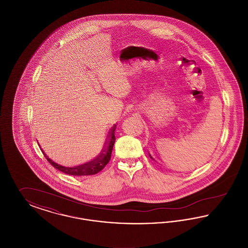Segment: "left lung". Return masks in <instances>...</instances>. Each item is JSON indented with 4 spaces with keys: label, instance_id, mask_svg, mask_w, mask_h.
<instances>
[{
    "label": "left lung",
    "instance_id": "1",
    "mask_svg": "<svg viewBox=\"0 0 248 248\" xmlns=\"http://www.w3.org/2000/svg\"><path fill=\"white\" fill-rule=\"evenodd\" d=\"M150 157H151V158H152V159H153V160H154V157H153V156H152V155H151V154H150Z\"/></svg>",
    "mask_w": 248,
    "mask_h": 248
}]
</instances>
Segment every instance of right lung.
<instances>
[{
    "label": "right lung",
    "mask_w": 248,
    "mask_h": 248,
    "mask_svg": "<svg viewBox=\"0 0 248 248\" xmlns=\"http://www.w3.org/2000/svg\"><path fill=\"white\" fill-rule=\"evenodd\" d=\"M116 125H114L108 133V137L106 140V142L104 144V147L102 148V150H100L99 154H97L93 159H91L90 161L82 164V165H77V166H73V167H67V166H63V165H59L57 163H55L54 161H52L46 154H45L44 150H42L43 154L46 155L48 162L53 165L55 168H57L59 171L71 175V176H90V175H95L97 174L99 171H101L107 164L109 162L110 160V156H111V152L113 149V145L115 142V136H114V131H115Z\"/></svg>",
    "instance_id": "obj_1"
}]
</instances>
